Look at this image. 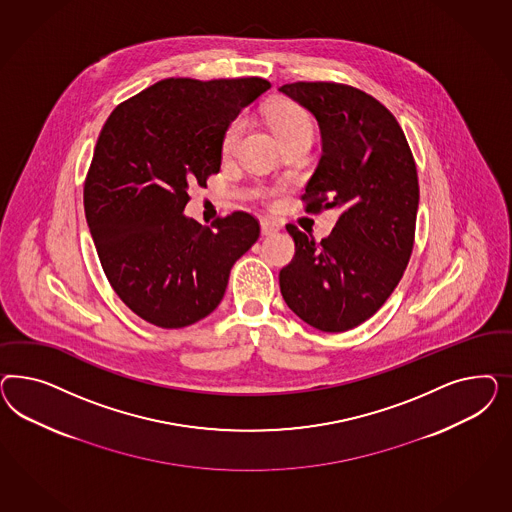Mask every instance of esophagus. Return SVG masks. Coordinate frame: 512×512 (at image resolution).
<instances>
[{
	"label": "esophagus",
	"mask_w": 512,
	"mask_h": 512,
	"mask_svg": "<svg viewBox=\"0 0 512 512\" xmlns=\"http://www.w3.org/2000/svg\"><path fill=\"white\" fill-rule=\"evenodd\" d=\"M279 231V223L276 219H270V217H264L261 221V233L264 236H270V234H276Z\"/></svg>",
	"instance_id": "1"
}]
</instances>
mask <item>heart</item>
I'll return each mask as SVG.
<instances>
[{"mask_svg": "<svg viewBox=\"0 0 512 512\" xmlns=\"http://www.w3.org/2000/svg\"><path fill=\"white\" fill-rule=\"evenodd\" d=\"M266 122L272 127V131L276 133L279 140L291 139L298 135H306V137L313 135V122H311L308 110L296 103H289V101L270 105L266 109ZM242 131H244V118L238 116L231 124L227 125V129L223 133L221 154L225 157L234 154L240 137H242Z\"/></svg>", "mask_w": 512, "mask_h": 512, "instance_id": "1", "label": "heart"}]
</instances>
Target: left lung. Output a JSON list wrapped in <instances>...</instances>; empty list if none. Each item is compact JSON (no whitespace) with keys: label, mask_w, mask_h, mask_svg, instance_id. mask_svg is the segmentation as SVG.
<instances>
[{"label":"left lung","mask_w":512,"mask_h":512,"mask_svg":"<svg viewBox=\"0 0 512 512\" xmlns=\"http://www.w3.org/2000/svg\"><path fill=\"white\" fill-rule=\"evenodd\" d=\"M279 92L317 118L323 155L302 201L340 210L330 236L287 225L293 261L279 272L287 306L313 328L345 332L379 310L415 244L419 176L402 127L375 97L338 82H293Z\"/></svg>","instance_id":"8db88e82"}]
</instances>
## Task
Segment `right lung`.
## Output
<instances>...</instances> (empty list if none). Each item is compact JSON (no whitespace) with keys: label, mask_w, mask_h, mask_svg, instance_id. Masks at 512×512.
Listing matches in <instances>:
<instances>
[{"label":"right lung","mask_w":512,"mask_h":512,"mask_svg":"<svg viewBox=\"0 0 512 512\" xmlns=\"http://www.w3.org/2000/svg\"><path fill=\"white\" fill-rule=\"evenodd\" d=\"M270 88L259 77L165 78L110 112L84 182V212L110 287L140 319L184 328L216 310L259 238L248 212L210 227L182 212L221 167V139Z\"/></svg>","instance_id":"right-lung-1"}]
</instances>
